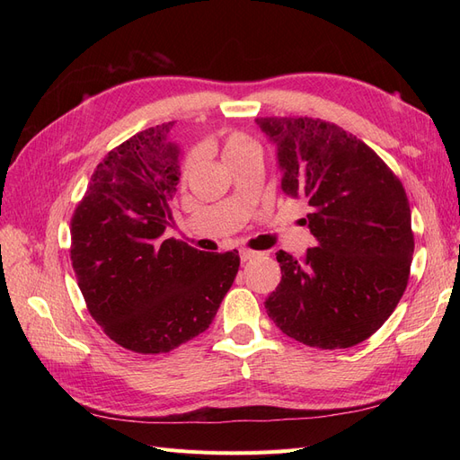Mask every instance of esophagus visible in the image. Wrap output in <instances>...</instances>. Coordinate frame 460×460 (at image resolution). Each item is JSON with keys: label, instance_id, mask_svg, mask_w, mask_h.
<instances>
[{"label": "esophagus", "instance_id": "obj_1", "mask_svg": "<svg viewBox=\"0 0 460 460\" xmlns=\"http://www.w3.org/2000/svg\"><path fill=\"white\" fill-rule=\"evenodd\" d=\"M253 257H257V252H252V249H240V259L243 262L249 261V259H253Z\"/></svg>", "mask_w": 460, "mask_h": 460}]
</instances>
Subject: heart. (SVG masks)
I'll use <instances>...</instances> for the list:
<instances>
[{
	"label": "heart",
	"instance_id": "heart-1",
	"mask_svg": "<svg viewBox=\"0 0 460 460\" xmlns=\"http://www.w3.org/2000/svg\"><path fill=\"white\" fill-rule=\"evenodd\" d=\"M249 151H259V149H257V144L252 140V137L242 134V132L230 134V136L226 137L225 147H222V153H225L226 163L232 161V159H235V157L243 155V153H249ZM193 164H196V155H193V153H191V155H190V157L186 159V163H184V169H182V176H184V178L190 174V171L193 169Z\"/></svg>",
	"mask_w": 460,
	"mask_h": 460
}]
</instances>
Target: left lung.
<instances>
[{"mask_svg": "<svg viewBox=\"0 0 460 460\" xmlns=\"http://www.w3.org/2000/svg\"><path fill=\"white\" fill-rule=\"evenodd\" d=\"M282 190L303 196L316 247L278 252L282 280L264 301L286 336L318 349L370 338L397 307L414 253L411 207L392 169L357 136L311 117H261Z\"/></svg>", "mask_w": 460, "mask_h": 460, "instance_id": "1", "label": "left lung"}]
</instances>
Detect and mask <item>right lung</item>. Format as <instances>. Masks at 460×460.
<instances>
[{
	"mask_svg": "<svg viewBox=\"0 0 460 460\" xmlns=\"http://www.w3.org/2000/svg\"><path fill=\"white\" fill-rule=\"evenodd\" d=\"M172 122L128 137L97 164L71 218V261L107 336L142 355L169 353L208 328L240 269L238 252L164 240L180 182Z\"/></svg>",
	"mask_w": 460,
	"mask_h": 460,
	"instance_id": "add662e5",
	"label": "right lung"
}]
</instances>
